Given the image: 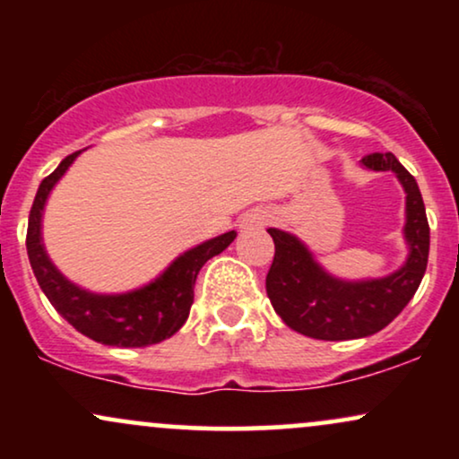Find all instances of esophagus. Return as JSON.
I'll return each instance as SVG.
<instances>
[{"label":"esophagus","mask_w":459,"mask_h":459,"mask_svg":"<svg viewBox=\"0 0 459 459\" xmlns=\"http://www.w3.org/2000/svg\"><path fill=\"white\" fill-rule=\"evenodd\" d=\"M270 212H263V209H255L252 213H247L244 218V222H241V226L244 229H255V226H265L267 222H270Z\"/></svg>","instance_id":"obj_1"}]
</instances>
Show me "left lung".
Returning <instances> with one entry per match:
<instances>
[{
	"mask_svg": "<svg viewBox=\"0 0 459 459\" xmlns=\"http://www.w3.org/2000/svg\"><path fill=\"white\" fill-rule=\"evenodd\" d=\"M368 170H393L405 189V226L408 261L391 276L373 281H341L330 276L298 237L270 229L273 263L265 289L273 310L291 330L319 341H347L371 336L405 308L428 270L429 224L423 196L414 177L393 152L362 157Z\"/></svg>",
	"mask_w": 459,
	"mask_h": 459,
	"instance_id": "8db88e82",
	"label": "left lung"
}]
</instances>
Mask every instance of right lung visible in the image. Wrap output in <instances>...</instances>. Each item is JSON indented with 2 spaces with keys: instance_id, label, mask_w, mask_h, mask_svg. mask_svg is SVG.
<instances>
[{
  "instance_id": "1",
  "label": "right lung",
  "mask_w": 459,
  "mask_h": 459,
  "mask_svg": "<svg viewBox=\"0 0 459 459\" xmlns=\"http://www.w3.org/2000/svg\"><path fill=\"white\" fill-rule=\"evenodd\" d=\"M79 152L82 151L65 157L60 166L43 178L39 192H36L34 204H31L25 246H28L30 265L34 270L36 281L57 313L88 339L116 347H146L161 343L163 339H170L187 321L200 267L212 256L220 255L224 247H229L237 233L229 230V233L213 237V239L183 252L160 278L135 291L99 296V293L77 287L66 281L47 256L40 222H43L47 196L68 170V166L75 161Z\"/></svg>"
}]
</instances>
